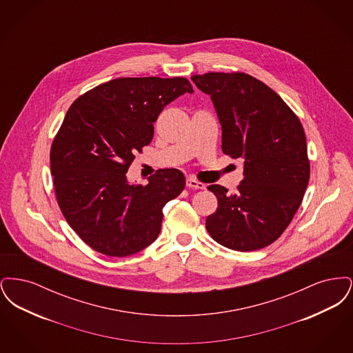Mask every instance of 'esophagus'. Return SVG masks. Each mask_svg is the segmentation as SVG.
Wrapping results in <instances>:
<instances>
[{
    "label": "esophagus",
    "instance_id": "34e87169",
    "mask_svg": "<svg viewBox=\"0 0 353 353\" xmlns=\"http://www.w3.org/2000/svg\"><path fill=\"white\" fill-rule=\"evenodd\" d=\"M186 186L192 188V189H205V184H202L201 181H197L196 179H186Z\"/></svg>",
    "mask_w": 353,
    "mask_h": 353
}]
</instances>
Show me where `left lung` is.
Listing matches in <instances>:
<instances>
[{
    "label": "left lung",
    "mask_w": 353,
    "mask_h": 353,
    "mask_svg": "<svg viewBox=\"0 0 353 353\" xmlns=\"http://www.w3.org/2000/svg\"><path fill=\"white\" fill-rule=\"evenodd\" d=\"M192 81L210 95L222 127V152L243 159V180L219 200L206 230L219 245L254 252L275 242L294 219L310 180L302 123L283 99L245 72H206Z\"/></svg>",
    "instance_id": "obj_1"
}]
</instances>
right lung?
<instances>
[{
	"label": "right lung",
	"instance_id": "right-lung-1",
	"mask_svg": "<svg viewBox=\"0 0 353 353\" xmlns=\"http://www.w3.org/2000/svg\"><path fill=\"white\" fill-rule=\"evenodd\" d=\"M192 84L176 78H118L71 104L50 151L58 205L74 232L108 256L150 246L161 230L163 208L185 188L179 169H159L147 185L130 184L134 154L153 137V123Z\"/></svg>",
	"mask_w": 353,
	"mask_h": 353
}]
</instances>
